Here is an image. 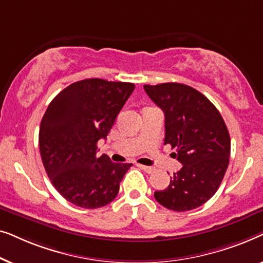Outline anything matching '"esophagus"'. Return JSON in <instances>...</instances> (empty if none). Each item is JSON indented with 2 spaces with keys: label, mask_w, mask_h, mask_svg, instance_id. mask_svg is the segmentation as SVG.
I'll list each match as a JSON object with an SVG mask.
<instances>
[{
  "label": "esophagus",
  "mask_w": 263,
  "mask_h": 263,
  "mask_svg": "<svg viewBox=\"0 0 263 263\" xmlns=\"http://www.w3.org/2000/svg\"><path fill=\"white\" fill-rule=\"evenodd\" d=\"M139 167L142 168V170L145 171L146 174H152V172H154V170H156V168H154V167L146 166V165H139Z\"/></svg>",
  "instance_id": "esophagus-1"
}]
</instances>
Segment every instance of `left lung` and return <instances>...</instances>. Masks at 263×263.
I'll use <instances>...</instances> for the list:
<instances>
[{
	"label": "left lung",
	"instance_id": "obj_1",
	"mask_svg": "<svg viewBox=\"0 0 263 263\" xmlns=\"http://www.w3.org/2000/svg\"><path fill=\"white\" fill-rule=\"evenodd\" d=\"M143 88L163 110L164 143L176 148L175 157L183 165L154 197L176 212L202 206L217 193L229 166L231 140L220 112L190 86L166 82Z\"/></svg>",
	"mask_w": 263,
	"mask_h": 263
}]
</instances>
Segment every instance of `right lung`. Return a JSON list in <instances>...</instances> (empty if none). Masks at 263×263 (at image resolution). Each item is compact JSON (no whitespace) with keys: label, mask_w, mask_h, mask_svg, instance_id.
<instances>
[{"label":"right lung","mask_w":263,"mask_h":263,"mask_svg":"<svg viewBox=\"0 0 263 263\" xmlns=\"http://www.w3.org/2000/svg\"><path fill=\"white\" fill-rule=\"evenodd\" d=\"M134 88L130 82L86 79L49 104L39 128L42 161L52 185L75 206L95 210L117 196L132 164L97 152Z\"/></svg>","instance_id":"obj_1"}]
</instances>
